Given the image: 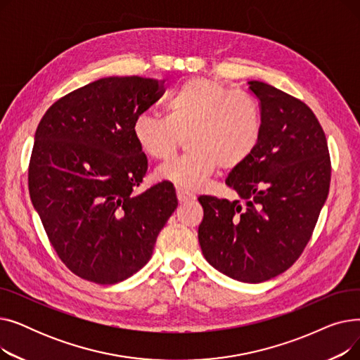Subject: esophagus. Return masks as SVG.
I'll use <instances>...</instances> for the list:
<instances>
[{"label":"esophagus","instance_id":"1","mask_svg":"<svg viewBox=\"0 0 360 360\" xmlns=\"http://www.w3.org/2000/svg\"><path fill=\"white\" fill-rule=\"evenodd\" d=\"M176 197H178L179 202H186V201L195 200V195L193 193L186 191V190H182V188H176Z\"/></svg>","mask_w":360,"mask_h":360}]
</instances>
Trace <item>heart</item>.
Wrapping results in <instances>:
<instances>
[{
	"label": "heart",
	"instance_id": "1",
	"mask_svg": "<svg viewBox=\"0 0 360 360\" xmlns=\"http://www.w3.org/2000/svg\"><path fill=\"white\" fill-rule=\"evenodd\" d=\"M163 117L141 113L132 136L143 153L155 160L172 156L185 136V155L159 166V179L182 190H195L216 170H232L247 162L262 136V110L251 93L231 90L209 79H188L170 90Z\"/></svg>",
	"mask_w": 360,
	"mask_h": 360
}]
</instances>
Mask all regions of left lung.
I'll return each mask as SVG.
<instances>
[{"label": "left lung", "instance_id": "1", "mask_svg": "<svg viewBox=\"0 0 360 360\" xmlns=\"http://www.w3.org/2000/svg\"><path fill=\"white\" fill-rule=\"evenodd\" d=\"M248 84L262 110V136L252 156L226 178L245 204L198 197L204 210L198 240L220 273L261 283L304 252L328 195L331 160L309 106L267 83Z\"/></svg>", "mask_w": 360, "mask_h": 360}]
</instances>
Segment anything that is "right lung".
<instances>
[{
	"mask_svg": "<svg viewBox=\"0 0 360 360\" xmlns=\"http://www.w3.org/2000/svg\"><path fill=\"white\" fill-rule=\"evenodd\" d=\"M163 82L106 77L56 101L34 134L29 193L67 269L115 285L143 269L178 207L163 181L136 194L147 158L132 122L163 94Z\"/></svg>",
	"mask_w": 360,
	"mask_h": 360,
	"instance_id": "1",
	"label": "right lung"
}]
</instances>
